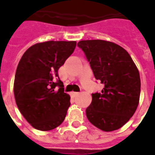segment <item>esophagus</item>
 I'll return each instance as SVG.
<instances>
[{
	"mask_svg": "<svg viewBox=\"0 0 155 155\" xmlns=\"http://www.w3.org/2000/svg\"><path fill=\"white\" fill-rule=\"evenodd\" d=\"M78 94H79V93H77V92H71V97H75L76 96H78Z\"/></svg>",
	"mask_w": 155,
	"mask_h": 155,
	"instance_id": "esophagus-1",
	"label": "esophagus"
}]
</instances>
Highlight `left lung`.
<instances>
[{
	"instance_id": "obj_1",
	"label": "left lung",
	"mask_w": 155,
	"mask_h": 155,
	"mask_svg": "<svg viewBox=\"0 0 155 155\" xmlns=\"http://www.w3.org/2000/svg\"><path fill=\"white\" fill-rule=\"evenodd\" d=\"M84 52L94 76L104 84L92 94L86 109L89 122L104 132L122 127L137 110L140 93L139 71L121 46L103 40H87L77 45Z\"/></svg>"
}]
</instances>
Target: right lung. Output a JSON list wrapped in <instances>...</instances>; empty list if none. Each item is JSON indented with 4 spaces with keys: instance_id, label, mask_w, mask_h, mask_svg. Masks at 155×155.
I'll return each instance as SVG.
<instances>
[{
    "instance_id": "1",
    "label": "right lung",
    "mask_w": 155,
    "mask_h": 155,
    "mask_svg": "<svg viewBox=\"0 0 155 155\" xmlns=\"http://www.w3.org/2000/svg\"><path fill=\"white\" fill-rule=\"evenodd\" d=\"M75 46L76 41L36 43L20 59L14 82L15 101L22 116L35 129L50 131L64 121L71 97L64 93L58 69Z\"/></svg>"
}]
</instances>
